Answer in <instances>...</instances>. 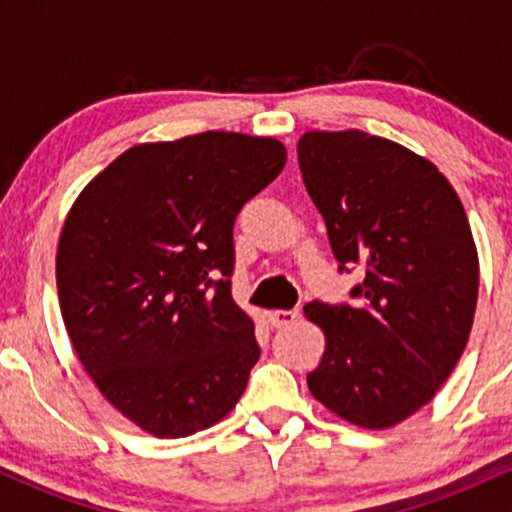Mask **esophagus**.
<instances>
[{"label":"esophagus","mask_w":512,"mask_h":512,"mask_svg":"<svg viewBox=\"0 0 512 512\" xmlns=\"http://www.w3.org/2000/svg\"><path fill=\"white\" fill-rule=\"evenodd\" d=\"M298 317H301V310L298 308H293V310H272V313H269V322H272L274 327H291L293 322L298 320Z\"/></svg>","instance_id":"1"}]
</instances>
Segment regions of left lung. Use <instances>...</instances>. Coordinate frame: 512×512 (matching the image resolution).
<instances>
[{"label": "left lung", "mask_w": 512, "mask_h": 512, "mask_svg": "<svg viewBox=\"0 0 512 512\" xmlns=\"http://www.w3.org/2000/svg\"><path fill=\"white\" fill-rule=\"evenodd\" d=\"M298 166L339 272H366L356 305H305L327 337L308 387L351 424L390 428L431 402L467 346L479 293L472 228L445 175L390 139L305 132Z\"/></svg>", "instance_id": "8db88e82"}]
</instances>
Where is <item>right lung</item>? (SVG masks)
<instances>
[{
  "label": "right lung",
  "instance_id": "1",
  "mask_svg": "<svg viewBox=\"0 0 512 512\" xmlns=\"http://www.w3.org/2000/svg\"><path fill=\"white\" fill-rule=\"evenodd\" d=\"M284 163L281 142L236 132L139 144L64 221L57 293L76 356L158 438L214 426L248 387L260 344L231 296L233 226Z\"/></svg>",
  "mask_w": 512,
  "mask_h": 512
}]
</instances>
